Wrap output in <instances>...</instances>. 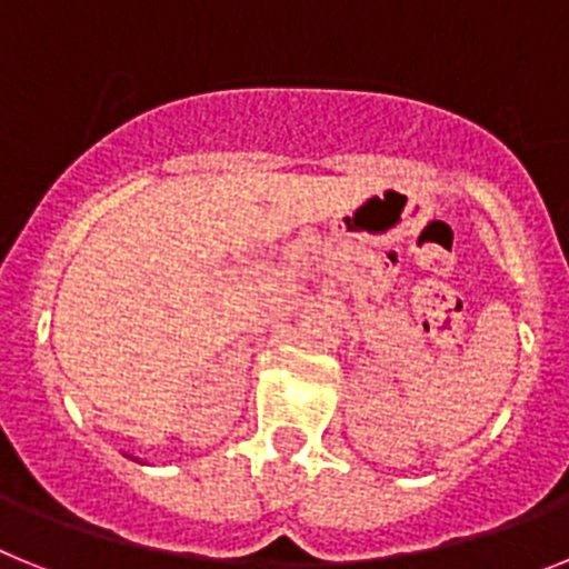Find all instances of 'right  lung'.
<instances>
[{
	"label": "right lung",
	"instance_id": "right-lung-1",
	"mask_svg": "<svg viewBox=\"0 0 569 569\" xmlns=\"http://www.w3.org/2000/svg\"><path fill=\"white\" fill-rule=\"evenodd\" d=\"M128 458H131V456H128Z\"/></svg>",
	"mask_w": 569,
	"mask_h": 569
}]
</instances>
